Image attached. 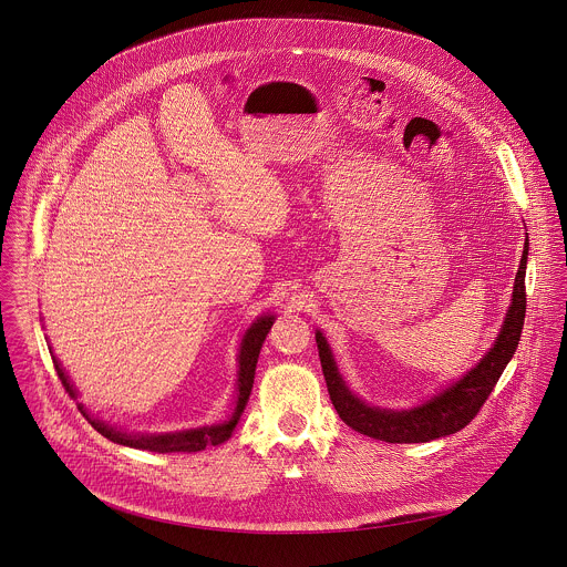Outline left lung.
Masks as SVG:
<instances>
[{
  "label": "left lung",
  "instance_id": "obj_1",
  "mask_svg": "<svg viewBox=\"0 0 567 567\" xmlns=\"http://www.w3.org/2000/svg\"><path fill=\"white\" fill-rule=\"evenodd\" d=\"M526 260H528V235L524 241V252L515 274L511 305L504 315L501 332L485 357L458 380L437 389L429 400L411 409H380L361 400L339 374L334 354L323 337L321 330H315V341L319 350V361L323 378L328 384L330 400L339 413V417L361 435L372 440L386 441V443H426L440 440L445 435H454L465 429L485 400L489 398L492 389L496 386L498 378L513 359L524 315H526Z\"/></svg>",
  "mask_w": 567,
  "mask_h": 567
}]
</instances>
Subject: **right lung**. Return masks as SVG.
<instances>
[{
  "mask_svg": "<svg viewBox=\"0 0 567 567\" xmlns=\"http://www.w3.org/2000/svg\"><path fill=\"white\" fill-rule=\"evenodd\" d=\"M274 315H258L252 321V326L246 330V334L241 337L239 343V354H237V363H239V372H237V393H235V402H233V413L228 420L219 422V424H210V426H197V429H185V431H174V433H130L124 431L122 426L109 424L106 420H100L95 415H86L89 424L104 435L106 440L127 447H136V450H150V452H199L206 445H219L224 441L230 440L244 411L246 404L250 400L252 393L254 374H256V363H258V354L262 348V341L274 323ZM54 365L56 372L63 380V386L75 398L78 389L73 386L71 378L66 377V372L61 365V361L54 357Z\"/></svg>",
  "mask_w": 567,
  "mask_h": 567,
  "instance_id": "add662e5",
  "label": "right lung"
}]
</instances>
